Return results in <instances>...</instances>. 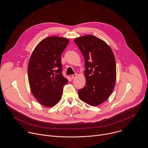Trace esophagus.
I'll list each match as a JSON object with an SVG mask.
<instances>
[{"label": "esophagus", "mask_w": 148, "mask_h": 148, "mask_svg": "<svg viewBox=\"0 0 148 148\" xmlns=\"http://www.w3.org/2000/svg\"><path fill=\"white\" fill-rule=\"evenodd\" d=\"M77 77V74H73V75H71V78L72 79H74V78H75V77Z\"/></svg>", "instance_id": "obj_1"}]
</instances>
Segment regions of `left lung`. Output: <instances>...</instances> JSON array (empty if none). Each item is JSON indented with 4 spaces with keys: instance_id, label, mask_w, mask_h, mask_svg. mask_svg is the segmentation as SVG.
<instances>
[{
    "instance_id": "obj_1",
    "label": "left lung",
    "mask_w": 148,
    "mask_h": 148,
    "mask_svg": "<svg viewBox=\"0 0 148 148\" xmlns=\"http://www.w3.org/2000/svg\"><path fill=\"white\" fill-rule=\"evenodd\" d=\"M85 60L86 86L78 91L81 100L91 106L105 102L112 94L116 81V63L110 47L92 35L74 39Z\"/></svg>"
}]
</instances>
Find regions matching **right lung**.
Returning a JSON list of instances; mask_svg holds the SVG:
<instances>
[{
  "mask_svg": "<svg viewBox=\"0 0 148 148\" xmlns=\"http://www.w3.org/2000/svg\"><path fill=\"white\" fill-rule=\"evenodd\" d=\"M69 43L66 38L48 37L40 42L31 55L28 65L30 87L34 97L43 106L56 105L68 82L62 74L61 55Z\"/></svg>",
  "mask_w": 148,
  "mask_h": 148,
  "instance_id": "1",
  "label": "right lung"
}]
</instances>
